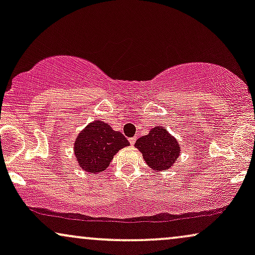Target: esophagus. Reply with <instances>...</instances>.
I'll use <instances>...</instances> for the list:
<instances>
[{"instance_id": "esophagus-1", "label": "esophagus", "mask_w": 255, "mask_h": 255, "mask_svg": "<svg viewBox=\"0 0 255 255\" xmlns=\"http://www.w3.org/2000/svg\"><path fill=\"white\" fill-rule=\"evenodd\" d=\"M135 139H136V137H129V142L131 145L135 144Z\"/></svg>"}]
</instances>
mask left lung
Returning a JSON list of instances; mask_svg holds the SVG:
<instances>
[{
	"label": "left lung",
	"mask_w": 255,
	"mask_h": 255,
	"mask_svg": "<svg viewBox=\"0 0 255 255\" xmlns=\"http://www.w3.org/2000/svg\"><path fill=\"white\" fill-rule=\"evenodd\" d=\"M135 146L145 162L154 170H166L180 156V146L163 127H154L147 135L136 140Z\"/></svg>",
	"instance_id": "8db88e82"
}]
</instances>
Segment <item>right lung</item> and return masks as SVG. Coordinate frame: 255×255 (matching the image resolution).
Masks as SVG:
<instances>
[{"instance_id": "right-lung-1", "label": "right lung", "mask_w": 255, "mask_h": 255, "mask_svg": "<svg viewBox=\"0 0 255 255\" xmlns=\"http://www.w3.org/2000/svg\"><path fill=\"white\" fill-rule=\"evenodd\" d=\"M128 145L129 141L124 134L113 130L108 124L95 121L78 135L74 152L79 165L96 174L105 170L116 152Z\"/></svg>"}]
</instances>
